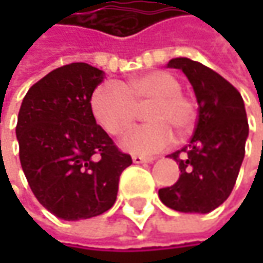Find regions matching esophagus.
Returning <instances> with one entry per match:
<instances>
[{"mask_svg":"<svg viewBox=\"0 0 263 263\" xmlns=\"http://www.w3.org/2000/svg\"><path fill=\"white\" fill-rule=\"evenodd\" d=\"M132 161L135 164H141V163H152L154 158L152 157H143V155H132Z\"/></svg>","mask_w":263,"mask_h":263,"instance_id":"obj_1","label":"esophagus"}]
</instances>
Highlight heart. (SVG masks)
I'll return each mask as SVG.
<instances>
[{
	"mask_svg": "<svg viewBox=\"0 0 263 263\" xmlns=\"http://www.w3.org/2000/svg\"><path fill=\"white\" fill-rule=\"evenodd\" d=\"M147 106L151 123L129 132L122 146L132 154H155L174 141V132L187 131L195 120V103L181 92V85L166 71H152L132 78L125 85L106 82L91 96V111L96 122L114 137L131 129L138 108Z\"/></svg>",
	"mask_w": 263,
	"mask_h": 263,
	"instance_id": "heart-1",
	"label": "heart"
}]
</instances>
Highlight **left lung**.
I'll list each match as a JSON object with an SVG mask.
<instances>
[{
  "instance_id": "left-lung-1",
  "label": "left lung",
  "mask_w": 263,
  "mask_h": 263,
  "mask_svg": "<svg viewBox=\"0 0 263 263\" xmlns=\"http://www.w3.org/2000/svg\"><path fill=\"white\" fill-rule=\"evenodd\" d=\"M169 68L190 80L198 119L190 143L171 154L181 171L178 181L158 190L161 202L183 213H209L232 193L245 155L248 120L236 88L209 67L177 58Z\"/></svg>"
}]
</instances>
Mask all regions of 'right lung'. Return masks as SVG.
<instances>
[{
	"instance_id": "obj_1",
	"label": "right lung",
	"mask_w": 263,
	"mask_h": 263,
	"mask_svg": "<svg viewBox=\"0 0 263 263\" xmlns=\"http://www.w3.org/2000/svg\"><path fill=\"white\" fill-rule=\"evenodd\" d=\"M103 71L83 62L37 80L23 100L16 138L20 160L36 199L65 221L109 210L122 172L132 164L96 123L91 96Z\"/></svg>"
}]
</instances>
